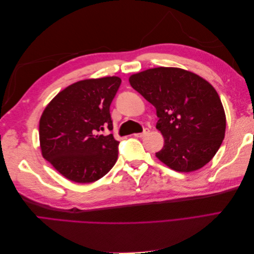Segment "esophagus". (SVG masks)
<instances>
[{
	"label": "esophagus",
	"instance_id": "1",
	"mask_svg": "<svg viewBox=\"0 0 254 254\" xmlns=\"http://www.w3.org/2000/svg\"><path fill=\"white\" fill-rule=\"evenodd\" d=\"M148 133H149V129L146 128V129H144L143 132H141V133H135L134 136H136V137H144L145 135H147Z\"/></svg>",
	"mask_w": 254,
	"mask_h": 254
}]
</instances>
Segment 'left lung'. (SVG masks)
<instances>
[{
  "instance_id": "1",
  "label": "left lung",
  "mask_w": 254,
  "mask_h": 254,
  "mask_svg": "<svg viewBox=\"0 0 254 254\" xmlns=\"http://www.w3.org/2000/svg\"><path fill=\"white\" fill-rule=\"evenodd\" d=\"M131 87L155 106L164 146L156 157L172 170L203 167L219 149L226 113L212 84L180 67H153L129 77Z\"/></svg>"
}]
</instances>
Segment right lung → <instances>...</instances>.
Segmentation results:
<instances>
[{
    "mask_svg": "<svg viewBox=\"0 0 254 254\" xmlns=\"http://www.w3.org/2000/svg\"><path fill=\"white\" fill-rule=\"evenodd\" d=\"M118 76L83 79L60 91L45 107L39 122L42 157L76 183H91L108 173L118 160L110 105L120 88Z\"/></svg>",
    "mask_w": 254,
    "mask_h": 254,
    "instance_id": "add662e5",
    "label": "right lung"
}]
</instances>
